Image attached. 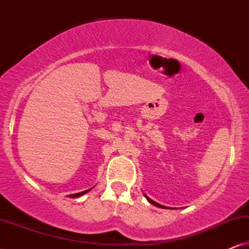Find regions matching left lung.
<instances>
[{
    "instance_id": "left-lung-1",
    "label": "left lung",
    "mask_w": 249,
    "mask_h": 249,
    "mask_svg": "<svg viewBox=\"0 0 249 249\" xmlns=\"http://www.w3.org/2000/svg\"><path fill=\"white\" fill-rule=\"evenodd\" d=\"M145 196V197H146V199L147 200H148V202H149V203H151V204H154V205H156V206H158V208H161V209H167L166 208V206H163V205H161V204H159V203H157V202H155V201H153V200H151V199H149V197L148 196H147L146 195H144Z\"/></svg>"
}]
</instances>
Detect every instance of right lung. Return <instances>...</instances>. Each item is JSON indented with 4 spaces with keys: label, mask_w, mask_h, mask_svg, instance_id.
<instances>
[{
    "label": "right lung",
    "mask_w": 249,
    "mask_h": 249,
    "mask_svg": "<svg viewBox=\"0 0 249 249\" xmlns=\"http://www.w3.org/2000/svg\"><path fill=\"white\" fill-rule=\"evenodd\" d=\"M91 189H89V190H86V191H82V192H79V193H74V195H70L69 196L70 197H79V196H83L84 193H87L88 191H90Z\"/></svg>",
    "instance_id": "right-lung-1"
}]
</instances>
